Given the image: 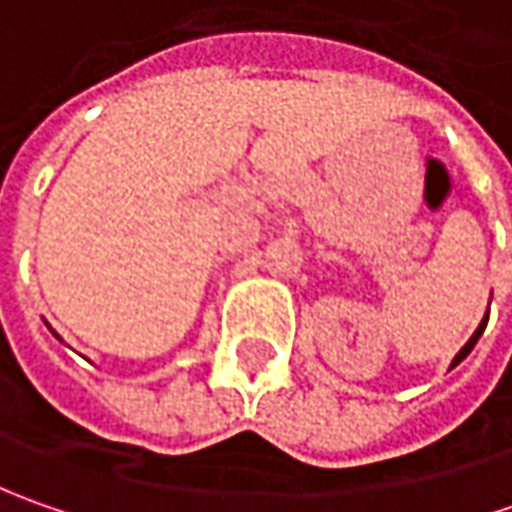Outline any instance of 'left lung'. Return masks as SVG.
<instances>
[{
    "label": "left lung",
    "mask_w": 512,
    "mask_h": 512,
    "mask_svg": "<svg viewBox=\"0 0 512 512\" xmlns=\"http://www.w3.org/2000/svg\"><path fill=\"white\" fill-rule=\"evenodd\" d=\"M484 327H487V316H484L482 322H479V327H476V333H473V336H470V339H467V344H464L462 350H459V353H456V359H453V362H450V367H456V364L462 362V359H467V353H470V350H473V347H476V342H479V339H482Z\"/></svg>",
    "instance_id": "8db88e82"
}]
</instances>
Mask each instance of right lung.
<instances>
[{
	"label": "right lung",
	"instance_id": "obj_1",
	"mask_svg": "<svg viewBox=\"0 0 512 512\" xmlns=\"http://www.w3.org/2000/svg\"><path fill=\"white\" fill-rule=\"evenodd\" d=\"M50 333H53V330H50ZM53 336H56V333H53ZM56 339H59V336H56ZM59 342H62V339H59Z\"/></svg>",
	"mask_w": 512,
	"mask_h": 512
}]
</instances>
